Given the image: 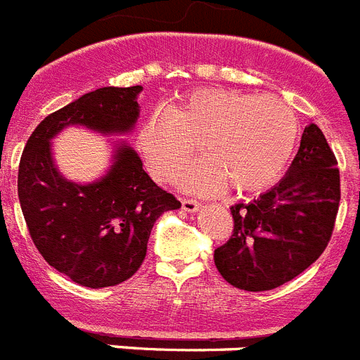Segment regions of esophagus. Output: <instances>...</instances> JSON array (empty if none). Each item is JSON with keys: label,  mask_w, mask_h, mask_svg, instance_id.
Wrapping results in <instances>:
<instances>
[{"label": "esophagus", "mask_w": 360, "mask_h": 360, "mask_svg": "<svg viewBox=\"0 0 360 360\" xmlns=\"http://www.w3.org/2000/svg\"><path fill=\"white\" fill-rule=\"evenodd\" d=\"M181 203H183V208H185L186 212H198L199 207H201V203L194 198H183L181 199Z\"/></svg>", "instance_id": "esophagus-1"}]
</instances>
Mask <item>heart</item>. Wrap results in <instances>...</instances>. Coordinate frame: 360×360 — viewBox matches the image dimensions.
<instances>
[{
    "label": "heart",
    "instance_id": "obj_1",
    "mask_svg": "<svg viewBox=\"0 0 360 360\" xmlns=\"http://www.w3.org/2000/svg\"><path fill=\"white\" fill-rule=\"evenodd\" d=\"M298 135L297 113L276 96L201 87L153 113L137 144L157 179H172L201 146L207 159L181 175V185L205 194L226 185L238 194H258L288 170Z\"/></svg>",
    "mask_w": 360,
    "mask_h": 360
}]
</instances>
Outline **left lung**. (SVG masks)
<instances>
[{"label": "left lung", "mask_w": 360, "mask_h": 360, "mask_svg": "<svg viewBox=\"0 0 360 360\" xmlns=\"http://www.w3.org/2000/svg\"><path fill=\"white\" fill-rule=\"evenodd\" d=\"M340 174L324 134L309 124L288 174L250 203L231 207V240L214 250L226 282L269 291L304 273L328 247L339 212Z\"/></svg>", "instance_id": "left-lung-1"}]
</instances>
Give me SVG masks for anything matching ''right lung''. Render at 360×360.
Returning <instances> with one entry per match:
<instances>
[{"label":"right lung","instance_id":"add662e5","mask_svg":"<svg viewBox=\"0 0 360 360\" xmlns=\"http://www.w3.org/2000/svg\"><path fill=\"white\" fill-rule=\"evenodd\" d=\"M143 86L101 87L45 117L29 137L18 170L27 229L45 262L84 288L117 285L139 271L157 217L181 203L144 172L134 148L119 143L101 179L80 185L54 166L51 141L68 126L124 135L139 119Z\"/></svg>","mask_w":360,"mask_h":360}]
</instances>
